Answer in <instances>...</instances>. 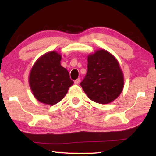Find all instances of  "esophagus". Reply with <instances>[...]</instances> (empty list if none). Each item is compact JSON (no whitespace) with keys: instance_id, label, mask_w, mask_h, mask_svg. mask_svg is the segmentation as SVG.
<instances>
[{"instance_id":"esophagus-1","label":"esophagus","mask_w":156,"mask_h":156,"mask_svg":"<svg viewBox=\"0 0 156 156\" xmlns=\"http://www.w3.org/2000/svg\"><path fill=\"white\" fill-rule=\"evenodd\" d=\"M80 78H78V79H76V80L74 81V84H78L79 83H80Z\"/></svg>"}]
</instances>
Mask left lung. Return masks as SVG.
Wrapping results in <instances>:
<instances>
[{
    "mask_svg": "<svg viewBox=\"0 0 156 156\" xmlns=\"http://www.w3.org/2000/svg\"><path fill=\"white\" fill-rule=\"evenodd\" d=\"M87 72L81 87L89 99L106 104L120 95L123 88V72L119 62L104 50H100L87 58Z\"/></svg>",
    "mask_w": 156,
    "mask_h": 156,
    "instance_id": "8db88e82",
    "label": "left lung"
}]
</instances>
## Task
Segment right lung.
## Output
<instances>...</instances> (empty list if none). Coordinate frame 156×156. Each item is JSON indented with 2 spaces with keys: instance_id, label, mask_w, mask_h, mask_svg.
Listing matches in <instances>:
<instances>
[{
  "instance_id": "add662e5",
  "label": "right lung",
  "mask_w": 156,
  "mask_h": 156,
  "mask_svg": "<svg viewBox=\"0 0 156 156\" xmlns=\"http://www.w3.org/2000/svg\"><path fill=\"white\" fill-rule=\"evenodd\" d=\"M62 56L50 52L40 57L32 68L29 84L36 99L42 103L55 105L67 94L74 82L69 72L62 67Z\"/></svg>"
}]
</instances>
